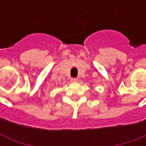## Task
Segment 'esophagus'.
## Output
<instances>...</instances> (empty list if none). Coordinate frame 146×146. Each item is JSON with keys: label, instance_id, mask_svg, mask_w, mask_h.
Returning a JSON list of instances; mask_svg holds the SVG:
<instances>
[{"label": "esophagus", "instance_id": "obj_1", "mask_svg": "<svg viewBox=\"0 0 146 146\" xmlns=\"http://www.w3.org/2000/svg\"><path fill=\"white\" fill-rule=\"evenodd\" d=\"M72 82H76L77 81V79L76 78H71V80H70Z\"/></svg>", "mask_w": 146, "mask_h": 146}]
</instances>
